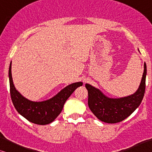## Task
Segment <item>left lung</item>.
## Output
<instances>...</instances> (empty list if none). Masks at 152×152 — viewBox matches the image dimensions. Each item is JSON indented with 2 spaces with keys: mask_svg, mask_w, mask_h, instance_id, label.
I'll return each instance as SVG.
<instances>
[{
  "mask_svg": "<svg viewBox=\"0 0 152 152\" xmlns=\"http://www.w3.org/2000/svg\"><path fill=\"white\" fill-rule=\"evenodd\" d=\"M147 66L144 64V72L137 91L129 96L121 98H109L99 89L86 84L88 91V104L93 113L101 121L117 123L129 117L140 104L145 91Z\"/></svg>",
  "mask_w": 152,
  "mask_h": 152,
  "instance_id": "8db88e82",
  "label": "left lung"
}]
</instances>
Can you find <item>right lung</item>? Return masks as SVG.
Segmentation results:
<instances>
[{"label": "right lung", "mask_w": 152, "mask_h": 152, "mask_svg": "<svg viewBox=\"0 0 152 152\" xmlns=\"http://www.w3.org/2000/svg\"><path fill=\"white\" fill-rule=\"evenodd\" d=\"M12 62L9 68L10 95L12 103L22 116L32 123L45 125L51 123L59 115L66 101L77 88L83 85L76 82L68 85L55 96L43 102H32L24 97L14 87L12 77Z\"/></svg>", "instance_id": "1"}]
</instances>
